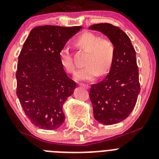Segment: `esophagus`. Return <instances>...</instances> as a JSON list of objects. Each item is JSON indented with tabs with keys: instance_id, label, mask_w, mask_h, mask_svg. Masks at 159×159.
<instances>
[{
	"instance_id": "1",
	"label": "esophagus",
	"mask_w": 159,
	"mask_h": 159,
	"mask_svg": "<svg viewBox=\"0 0 159 159\" xmlns=\"http://www.w3.org/2000/svg\"><path fill=\"white\" fill-rule=\"evenodd\" d=\"M79 85L80 86V87H84V88H86V89H88V88H89V85H88V84H79Z\"/></svg>"
}]
</instances>
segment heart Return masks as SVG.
<instances>
[{
	"label": "heart",
	"instance_id": "obj_1",
	"mask_svg": "<svg viewBox=\"0 0 159 159\" xmlns=\"http://www.w3.org/2000/svg\"><path fill=\"white\" fill-rule=\"evenodd\" d=\"M75 43L89 53L85 60L86 66L75 72L76 80H91L98 75L102 76L110 71L115 55L114 45L110 39H101L97 34L85 32L77 39ZM59 57L65 71L68 73H73L75 65L68 47L61 49Z\"/></svg>",
	"mask_w": 159,
	"mask_h": 159
}]
</instances>
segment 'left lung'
Segmentation results:
<instances>
[{
    "instance_id": "8db88e82",
    "label": "left lung",
    "mask_w": 159,
    "mask_h": 159,
    "mask_svg": "<svg viewBox=\"0 0 159 159\" xmlns=\"http://www.w3.org/2000/svg\"><path fill=\"white\" fill-rule=\"evenodd\" d=\"M89 29L101 31L114 45V59L108 75L92 84L89 92L94 118L103 125H114L132 113L140 91L136 51L129 36L118 27L105 23Z\"/></svg>"
}]
</instances>
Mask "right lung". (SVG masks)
<instances>
[{
  "instance_id": "add662e5",
  "label": "right lung",
  "mask_w": 159,
  "mask_h": 159,
  "mask_svg": "<svg viewBox=\"0 0 159 159\" xmlns=\"http://www.w3.org/2000/svg\"><path fill=\"white\" fill-rule=\"evenodd\" d=\"M81 26H38L30 30L19 55L16 94L33 125L57 129L65 121L63 104L76 87L65 73L61 49Z\"/></svg>"
}]
</instances>
